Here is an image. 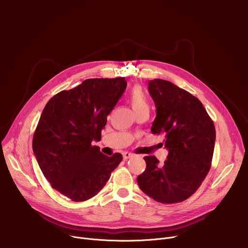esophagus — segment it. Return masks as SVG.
<instances>
[{
  "label": "esophagus",
  "mask_w": 248,
  "mask_h": 248,
  "mask_svg": "<svg viewBox=\"0 0 248 248\" xmlns=\"http://www.w3.org/2000/svg\"><path fill=\"white\" fill-rule=\"evenodd\" d=\"M132 156H133V154H131V153H129V152H124V153H123V157H124V160H127V159L131 158Z\"/></svg>",
  "instance_id": "34e87169"
}]
</instances>
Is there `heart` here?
Returning <instances> with one entry per match:
<instances>
[{
    "instance_id": "obj_1",
    "label": "heart",
    "mask_w": 248,
    "mask_h": 248,
    "mask_svg": "<svg viewBox=\"0 0 248 248\" xmlns=\"http://www.w3.org/2000/svg\"><path fill=\"white\" fill-rule=\"evenodd\" d=\"M130 104L132 106V109L134 111H137L138 109H141L143 107H148V103L146 96L143 92V90L141 89L139 86H135L132 88L130 92Z\"/></svg>"
}]
</instances>
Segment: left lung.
Segmentation results:
<instances>
[{
    "label": "left lung",
    "instance_id": "left-lung-1",
    "mask_svg": "<svg viewBox=\"0 0 248 248\" xmlns=\"http://www.w3.org/2000/svg\"><path fill=\"white\" fill-rule=\"evenodd\" d=\"M148 90L157 112L151 132L164 136L169 154L164 164L145 156L146 170L137 184L160 203L182 202L198 189L211 168L215 126L202 103L173 83L149 80Z\"/></svg>",
    "mask_w": 248,
    "mask_h": 248
}]
</instances>
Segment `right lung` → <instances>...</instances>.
Masks as SVG:
<instances>
[{"mask_svg": "<svg viewBox=\"0 0 248 248\" xmlns=\"http://www.w3.org/2000/svg\"><path fill=\"white\" fill-rule=\"evenodd\" d=\"M126 88L124 78H91L46 104L32 140L38 165L52 187L76 202L95 196L123 160L108 157L92 141Z\"/></svg>", "mask_w": 248, "mask_h": 248, "instance_id": "right-lung-1", "label": "right lung"}]
</instances>
